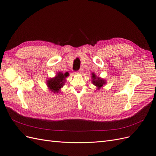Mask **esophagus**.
Segmentation results:
<instances>
[{
	"mask_svg": "<svg viewBox=\"0 0 156 156\" xmlns=\"http://www.w3.org/2000/svg\"><path fill=\"white\" fill-rule=\"evenodd\" d=\"M82 72H83V69H80L78 71V72H75V73H76V74H81Z\"/></svg>",
	"mask_w": 156,
	"mask_h": 156,
	"instance_id": "34e87169",
	"label": "esophagus"
}]
</instances>
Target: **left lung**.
Wrapping results in <instances>:
<instances>
[{"mask_svg":"<svg viewBox=\"0 0 156 156\" xmlns=\"http://www.w3.org/2000/svg\"><path fill=\"white\" fill-rule=\"evenodd\" d=\"M92 82L98 89H100L106 84V81L100 77H97L94 73H92Z\"/></svg>","mask_w":156,"mask_h":156,"instance_id":"1","label":"left lung"}]
</instances>
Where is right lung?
<instances>
[{
    "label": "right lung",
    "instance_id": "1",
    "mask_svg": "<svg viewBox=\"0 0 156 156\" xmlns=\"http://www.w3.org/2000/svg\"><path fill=\"white\" fill-rule=\"evenodd\" d=\"M69 76V73L66 72L64 73L62 72H58L56 76L53 78H51L47 81V85L48 88L54 93H58L61 88L64 85L66 77Z\"/></svg>",
    "mask_w": 156,
    "mask_h": 156
}]
</instances>
